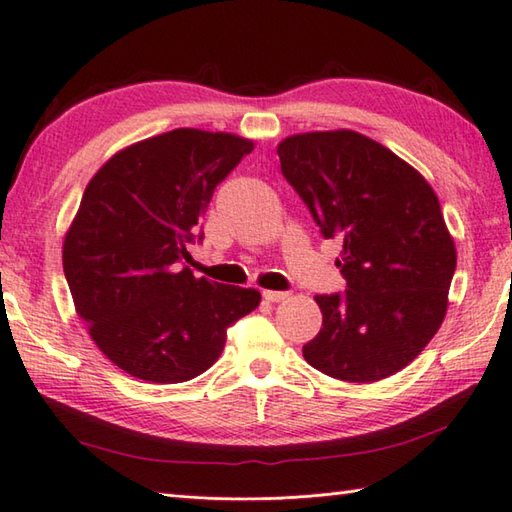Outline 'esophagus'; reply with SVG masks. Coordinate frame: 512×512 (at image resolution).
Wrapping results in <instances>:
<instances>
[{"instance_id": "1", "label": "esophagus", "mask_w": 512, "mask_h": 512, "mask_svg": "<svg viewBox=\"0 0 512 512\" xmlns=\"http://www.w3.org/2000/svg\"><path fill=\"white\" fill-rule=\"evenodd\" d=\"M262 295L266 302H284L288 297V293H284V291H264Z\"/></svg>"}]
</instances>
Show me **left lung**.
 I'll return each instance as SVG.
<instances>
[{"label": "left lung", "mask_w": 512, "mask_h": 512, "mask_svg": "<svg viewBox=\"0 0 512 512\" xmlns=\"http://www.w3.org/2000/svg\"><path fill=\"white\" fill-rule=\"evenodd\" d=\"M282 174L322 235L342 241V295H315L322 329L304 360L347 383H376L421 353L448 311L457 248L425 176L351 129L286 136Z\"/></svg>", "instance_id": "1"}]
</instances>
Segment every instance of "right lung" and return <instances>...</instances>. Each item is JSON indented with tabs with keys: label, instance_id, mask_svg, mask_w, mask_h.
I'll return each mask as SVG.
<instances>
[{
	"label": "right lung",
	"instance_id": "right-lung-1",
	"mask_svg": "<svg viewBox=\"0 0 512 512\" xmlns=\"http://www.w3.org/2000/svg\"><path fill=\"white\" fill-rule=\"evenodd\" d=\"M255 143L181 127L123 147L100 167L64 235L76 313L125 374L172 385L212 367L257 288L194 277L188 246L217 185Z\"/></svg>",
	"mask_w": 512,
	"mask_h": 512
}]
</instances>
